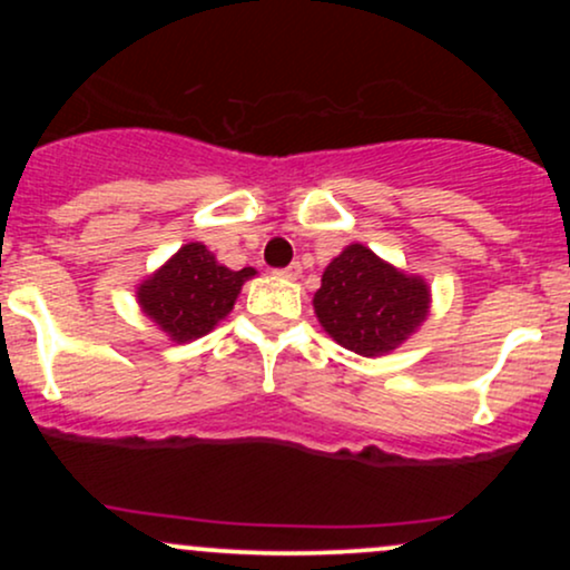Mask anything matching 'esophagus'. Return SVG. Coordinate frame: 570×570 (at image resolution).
Segmentation results:
<instances>
[{
    "mask_svg": "<svg viewBox=\"0 0 570 570\" xmlns=\"http://www.w3.org/2000/svg\"><path fill=\"white\" fill-rule=\"evenodd\" d=\"M299 273H303V267H299V263H292L289 267H281L278 276H281V278H289V281H294V278H299Z\"/></svg>",
    "mask_w": 570,
    "mask_h": 570,
    "instance_id": "1",
    "label": "esophagus"
}]
</instances>
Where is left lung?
<instances>
[{"instance_id":"obj_1","label":"left lung","mask_w":570,"mask_h":570,"mask_svg":"<svg viewBox=\"0 0 570 570\" xmlns=\"http://www.w3.org/2000/svg\"><path fill=\"white\" fill-rule=\"evenodd\" d=\"M429 284L396 271L362 244L345 246L326 265L313 311L335 343L358 356H383L429 316Z\"/></svg>"}]
</instances>
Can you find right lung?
Masks as SVG:
<instances>
[{"instance_id": "obj_1", "label": "right lung", "mask_w": 570, "mask_h": 570, "mask_svg": "<svg viewBox=\"0 0 570 570\" xmlns=\"http://www.w3.org/2000/svg\"><path fill=\"white\" fill-rule=\"evenodd\" d=\"M254 273V267L230 271L203 244H185L160 271L141 281L136 297L174 343H189L208 335L233 311L240 286Z\"/></svg>"}]
</instances>
